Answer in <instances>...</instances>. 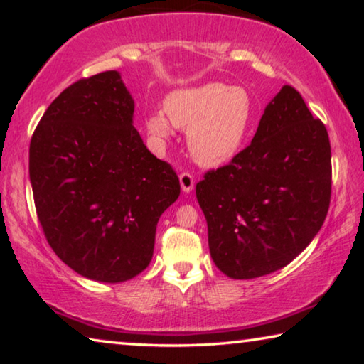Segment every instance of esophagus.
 Returning a JSON list of instances; mask_svg holds the SVG:
<instances>
[{"mask_svg": "<svg viewBox=\"0 0 364 364\" xmlns=\"http://www.w3.org/2000/svg\"><path fill=\"white\" fill-rule=\"evenodd\" d=\"M178 178H181V187L183 192H191L193 186H196V178H193V176L188 171H183L181 176H178Z\"/></svg>", "mask_w": 364, "mask_h": 364, "instance_id": "1", "label": "esophagus"}]
</instances>
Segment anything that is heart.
Masks as SVG:
<instances>
[{
  "mask_svg": "<svg viewBox=\"0 0 364 364\" xmlns=\"http://www.w3.org/2000/svg\"><path fill=\"white\" fill-rule=\"evenodd\" d=\"M166 117L149 112L146 129L154 142L172 136V126L188 131V149L203 166L227 162L245 142L253 117L252 96L243 87L223 82L178 89L166 97Z\"/></svg>",
  "mask_w": 364,
  "mask_h": 364,
  "instance_id": "heart-1",
  "label": "heart"
}]
</instances>
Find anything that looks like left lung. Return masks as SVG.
Listing matches in <instances>:
<instances>
[{"label":"left lung","mask_w":364,"mask_h":364,"mask_svg":"<svg viewBox=\"0 0 364 364\" xmlns=\"http://www.w3.org/2000/svg\"><path fill=\"white\" fill-rule=\"evenodd\" d=\"M220 272L237 280L268 275L305 250L331 198V146L300 92L283 86L250 146L196 187Z\"/></svg>","instance_id":"1"}]
</instances>
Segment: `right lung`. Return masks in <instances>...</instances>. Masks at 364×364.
<instances>
[{
	"mask_svg": "<svg viewBox=\"0 0 364 364\" xmlns=\"http://www.w3.org/2000/svg\"><path fill=\"white\" fill-rule=\"evenodd\" d=\"M117 71L82 77L49 104L29 144L34 207L53 252L79 275L126 282L152 260L177 200L171 164L144 146Z\"/></svg>",
	"mask_w": 364,
	"mask_h": 364,
	"instance_id": "right-lung-1",
	"label": "right lung"
}]
</instances>
